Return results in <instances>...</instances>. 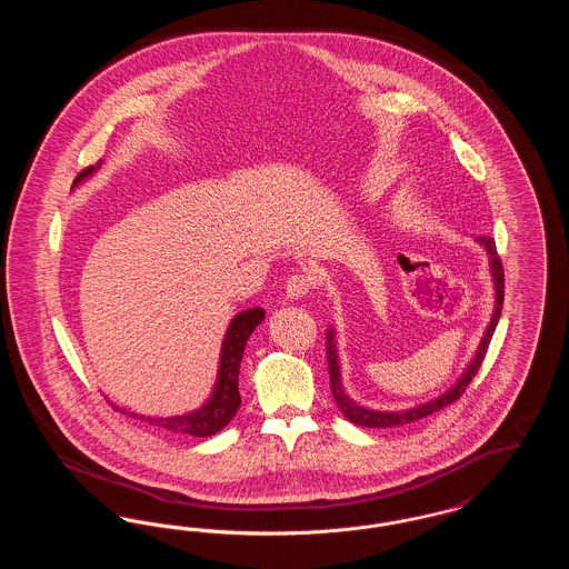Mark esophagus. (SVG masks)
<instances>
[{"mask_svg": "<svg viewBox=\"0 0 569 569\" xmlns=\"http://www.w3.org/2000/svg\"><path fill=\"white\" fill-rule=\"evenodd\" d=\"M311 288H313V277L307 272H297L286 283V297L295 298V300L305 298L311 292Z\"/></svg>", "mask_w": 569, "mask_h": 569, "instance_id": "esophagus-1", "label": "esophagus"}]
</instances>
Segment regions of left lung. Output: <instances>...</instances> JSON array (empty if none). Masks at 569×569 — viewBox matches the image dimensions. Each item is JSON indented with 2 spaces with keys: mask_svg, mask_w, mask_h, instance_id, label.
<instances>
[{
  "mask_svg": "<svg viewBox=\"0 0 569 569\" xmlns=\"http://www.w3.org/2000/svg\"><path fill=\"white\" fill-rule=\"evenodd\" d=\"M478 243L485 244L487 249L488 260H490V272H492V281H495V311H492V318H490V325H488L487 332L478 346V352L471 358V362L467 365L465 373L460 376L459 381L448 390L443 392L441 397H437L429 403H422V406L409 407L406 411H376V409H367V407L358 406L353 403V399H350L343 390V383H341V373H339V356H337V348H335V330L330 328L328 335H326V352H328V373H330V392H332V399L337 407L341 409V413L353 422L358 427H365V429H392V427H401V425H409V422H416L420 418H427L435 411H439L441 407L450 406L455 403L457 399H460V395L465 392V388L469 386V381L476 378L478 369L482 367V360L487 356L488 343L492 339V332L497 328L499 322V316H501V309H503V267H501V260H499V253H497V247H495V239L490 237H478Z\"/></svg>",
  "mask_w": 569,
  "mask_h": 569,
  "instance_id": "obj_1",
  "label": "left lung"
}]
</instances>
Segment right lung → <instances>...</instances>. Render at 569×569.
Masks as SVG:
<instances>
[{"label": "right lung", "instance_id": "obj_1", "mask_svg": "<svg viewBox=\"0 0 569 569\" xmlns=\"http://www.w3.org/2000/svg\"><path fill=\"white\" fill-rule=\"evenodd\" d=\"M100 166V163H98ZM98 166H89L79 172L72 188H77L87 177H91ZM264 320V309L253 307L241 311L232 318V322L226 330L223 343H221V356H219V371L211 399L190 413L183 416H170V418H151V416H138L130 413L156 429H162L166 433L191 435V437H211L221 431L239 411L241 395H239V369L243 360L244 346L249 335L256 330V326ZM114 407V406H112ZM119 409V407H114ZM126 413V409H121Z\"/></svg>", "mask_w": 569, "mask_h": 569}]
</instances>
